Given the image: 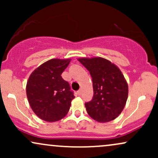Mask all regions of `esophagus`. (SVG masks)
Returning <instances> with one entry per match:
<instances>
[{"mask_svg":"<svg viewBox=\"0 0 158 158\" xmlns=\"http://www.w3.org/2000/svg\"><path fill=\"white\" fill-rule=\"evenodd\" d=\"M77 94H79V95H81V90H78V91H77Z\"/></svg>","mask_w":158,"mask_h":158,"instance_id":"34e87169","label":"esophagus"}]
</instances>
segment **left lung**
I'll list each match as a JSON object with an SVG mask.
<instances>
[{"instance_id":"obj_1","label":"left lung","mask_w":158,"mask_h":158,"mask_svg":"<svg viewBox=\"0 0 158 158\" xmlns=\"http://www.w3.org/2000/svg\"><path fill=\"white\" fill-rule=\"evenodd\" d=\"M90 72L94 96L85 108L90 117L99 123L113 120L120 114L128 98V85L119 69L103 58L79 59Z\"/></svg>"}]
</instances>
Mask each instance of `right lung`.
Instances as JSON below:
<instances>
[{
  "label": "right lung",
  "mask_w": 158,
  "mask_h": 158,
  "mask_svg": "<svg viewBox=\"0 0 158 158\" xmlns=\"http://www.w3.org/2000/svg\"><path fill=\"white\" fill-rule=\"evenodd\" d=\"M70 59H50L32 72L27 84V96L32 110L40 119L56 122L65 117L74 97L61 73Z\"/></svg>",
  "instance_id": "right-lung-1"
}]
</instances>
